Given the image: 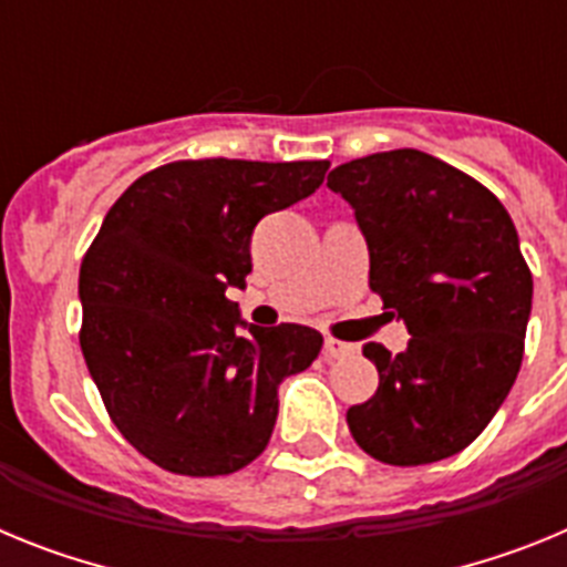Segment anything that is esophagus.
Segmentation results:
<instances>
[{
	"mask_svg": "<svg viewBox=\"0 0 567 567\" xmlns=\"http://www.w3.org/2000/svg\"><path fill=\"white\" fill-rule=\"evenodd\" d=\"M323 354H327L329 360H343V358H349V354H354V346L343 343V340L327 338V343H323Z\"/></svg>",
	"mask_w": 567,
	"mask_h": 567,
	"instance_id": "1",
	"label": "esophagus"
}]
</instances>
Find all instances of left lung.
<instances>
[{"label": "left lung", "mask_w": 567, "mask_h": 567, "mask_svg": "<svg viewBox=\"0 0 567 567\" xmlns=\"http://www.w3.org/2000/svg\"><path fill=\"white\" fill-rule=\"evenodd\" d=\"M329 189L352 204L369 287L412 340L365 343L380 385L346 412L354 443L389 465H425L483 434L517 380L534 280L499 198L420 150L340 164Z\"/></svg>", "instance_id": "1"}]
</instances>
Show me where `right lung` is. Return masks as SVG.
<instances>
[{"mask_svg":"<svg viewBox=\"0 0 567 567\" xmlns=\"http://www.w3.org/2000/svg\"><path fill=\"white\" fill-rule=\"evenodd\" d=\"M327 169L173 162L104 215L79 272V343L115 429L158 468L218 477L267 449L278 385L312 365L323 338L300 323L252 327L227 289L252 272L255 224L312 195Z\"/></svg>","mask_w":567,"mask_h":567,"instance_id":"add662e5","label":"right lung"}]
</instances>
